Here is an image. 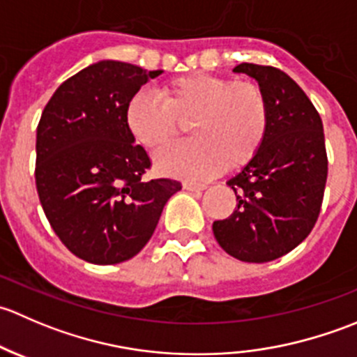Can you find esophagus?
I'll use <instances>...</instances> for the list:
<instances>
[{"label": "esophagus", "instance_id": "1", "mask_svg": "<svg viewBox=\"0 0 357 357\" xmlns=\"http://www.w3.org/2000/svg\"><path fill=\"white\" fill-rule=\"evenodd\" d=\"M183 188L188 190V192H199V190L207 188V185H205V183H197V181H183Z\"/></svg>", "mask_w": 357, "mask_h": 357}]
</instances>
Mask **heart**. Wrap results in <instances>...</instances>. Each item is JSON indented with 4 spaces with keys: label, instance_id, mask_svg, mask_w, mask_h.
Returning a JSON list of instances; mask_svg holds the SVG:
<instances>
[{
    "label": "heart",
    "instance_id": "obj_1",
    "mask_svg": "<svg viewBox=\"0 0 357 357\" xmlns=\"http://www.w3.org/2000/svg\"><path fill=\"white\" fill-rule=\"evenodd\" d=\"M157 96L136 93L126 107V126L143 149L160 152L178 138L181 122H188L193 139L157 158L164 172L214 176L240 169L268 138L269 100L252 81L195 72L164 82Z\"/></svg>",
    "mask_w": 357,
    "mask_h": 357
}]
</instances>
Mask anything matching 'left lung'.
<instances>
[{"instance_id":"8db88e82","label":"left lung","mask_w":357,"mask_h":357,"mask_svg":"<svg viewBox=\"0 0 357 357\" xmlns=\"http://www.w3.org/2000/svg\"><path fill=\"white\" fill-rule=\"evenodd\" d=\"M233 70L264 89L271 122L261 152L228 181L235 211L212 231L235 259L269 262L304 242L318 221L328 176L325 132L318 110L285 72L257 63Z\"/></svg>"}]
</instances>
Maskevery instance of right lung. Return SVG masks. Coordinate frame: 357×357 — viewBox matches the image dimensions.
I'll return each mask as SVG.
<instances>
[{"instance_id": "add662e5", "label": "right lung", "mask_w": 357, "mask_h": 357, "mask_svg": "<svg viewBox=\"0 0 357 357\" xmlns=\"http://www.w3.org/2000/svg\"><path fill=\"white\" fill-rule=\"evenodd\" d=\"M162 70L102 60L59 86L36 136V188L62 243L91 264H119L152 238L176 179H146L149 153L126 126V107Z\"/></svg>"}]
</instances>
